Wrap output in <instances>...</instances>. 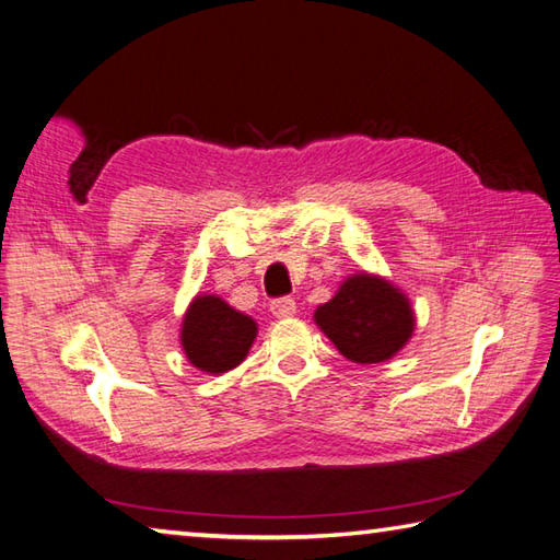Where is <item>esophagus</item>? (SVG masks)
<instances>
[{
  "mask_svg": "<svg viewBox=\"0 0 560 560\" xmlns=\"http://www.w3.org/2000/svg\"><path fill=\"white\" fill-rule=\"evenodd\" d=\"M271 313L277 315V318H291V315L296 313V301H293L291 296L273 299L271 301Z\"/></svg>",
  "mask_w": 560,
  "mask_h": 560,
  "instance_id": "1",
  "label": "esophagus"
}]
</instances>
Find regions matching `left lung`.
I'll use <instances>...</instances> for the list:
<instances>
[{
	"mask_svg": "<svg viewBox=\"0 0 560 560\" xmlns=\"http://www.w3.org/2000/svg\"><path fill=\"white\" fill-rule=\"evenodd\" d=\"M315 323L340 354L374 364L394 358L413 332V311L399 289L370 273H354L315 311Z\"/></svg>",
	"mask_w": 560,
	"mask_h": 560,
	"instance_id": "1",
	"label": "left lung"
}]
</instances>
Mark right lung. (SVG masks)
<instances>
[{
  "label": "right lung",
  "mask_w": 560,
  "mask_h": 560,
  "mask_svg": "<svg viewBox=\"0 0 560 560\" xmlns=\"http://www.w3.org/2000/svg\"><path fill=\"white\" fill-rule=\"evenodd\" d=\"M257 323L218 296H198L183 318L180 342L192 368L222 374L247 358Z\"/></svg>",
  "instance_id": "add662e5"
}]
</instances>
